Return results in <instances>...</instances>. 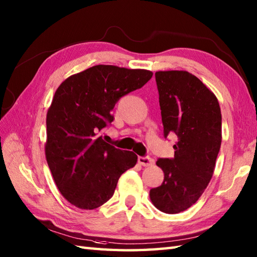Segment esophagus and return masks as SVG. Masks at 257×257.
Wrapping results in <instances>:
<instances>
[{"instance_id":"34e87169","label":"esophagus","mask_w":257,"mask_h":257,"mask_svg":"<svg viewBox=\"0 0 257 257\" xmlns=\"http://www.w3.org/2000/svg\"><path fill=\"white\" fill-rule=\"evenodd\" d=\"M138 162L140 163L141 166L144 167H149V166H152V163H154V159L150 157H139L138 158Z\"/></svg>"}]
</instances>
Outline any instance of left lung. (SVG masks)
<instances>
[{
	"label": "left lung",
	"mask_w": 257,
	"mask_h": 257,
	"mask_svg": "<svg viewBox=\"0 0 257 257\" xmlns=\"http://www.w3.org/2000/svg\"><path fill=\"white\" fill-rule=\"evenodd\" d=\"M156 81L165 138L176 135L173 158H160L157 166L165 179L150 190L158 210L176 214L199 200L215 168L222 141V116L215 95L184 70L157 72Z\"/></svg>",
	"instance_id": "left-lung-1"
}]
</instances>
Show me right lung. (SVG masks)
I'll return each mask as SVG.
<instances>
[{
  "label": "right lung",
  "mask_w": 257,
  "mask_h": 257,
  "mask_svg": "<svg viewBox=\"0 0 257 257\" xmlns=\"http://www.w3.org/2000/svg\"><path fill=\"white\" fill-rule=\"evenodd\" d=\"M150 70L97 65L65 79L46 116L45 155L59 192L69 203L94 210L111 198L120 176L137 163L133 151L107 144L99 132L113 121L122 96L143 87Z\"/></svg>",
  "instance_id": "1"
}]
</instances>
